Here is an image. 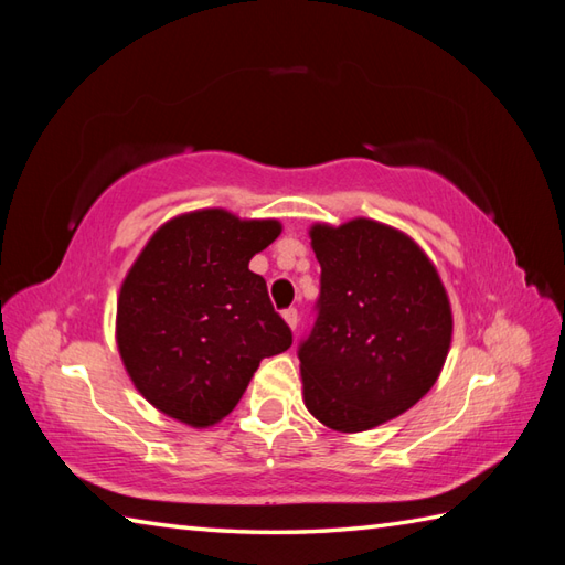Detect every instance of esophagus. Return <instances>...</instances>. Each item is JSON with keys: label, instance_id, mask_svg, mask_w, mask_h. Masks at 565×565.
<instances>
[{"label": "esophagus", "instance_id": "1", "mask_svg": "<svg viewBox=\"0 0 565 565\" xmlns=\"http://www.w3.org/2000/svg\"><path fill=\"white\" fill-rule=\"evenodd\" d=\"M284 320H286V326H289L291 330H296L298 328V310L296 308H289V310H284Z\"/></svg>", "mask_w": 565, "mask_h": 565}]
</instances>
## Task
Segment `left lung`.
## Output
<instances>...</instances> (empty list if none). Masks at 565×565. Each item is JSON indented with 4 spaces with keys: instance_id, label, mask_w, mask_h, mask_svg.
Instances as JSON below:
<instances>
[{
    "instance_id": "1",
    "label": "left lung",
    "mask_w": 565,
    "mask_h": 565,
    "mask_svg": "<svg viewBox=\"0 0 565 565\" xmlns=\"http://www.w3.org/2000/svg\"><path fill=\"white\" fill-rule=\"evenodd\" d=\"M318 318L303 340V403L322 425L364 431L435 386L451 347V303L411 235L371 218L310 225Z\"/></svg>"
}]
</instances>
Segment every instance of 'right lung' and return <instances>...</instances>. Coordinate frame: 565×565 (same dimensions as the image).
<instances>
[{
	"mask_svg": "<svg viewBox=\"0 0 565 565\" xmlns=\"http://www.w3.org/2000/svg\"><path fill=\"white\" fill-rule=\"evenodd\" d=\"M281 235L274 218L225 209L174 215L128 269L116 344L138 393L167 417L211 427L243 398L264 356L291 347L249 259Z\"/></svg>",
	"mask_w": 565,
	"mask_h": 565,
	"instance_id": "obj_1",
	"label": "right lung"
}]
</instances>
